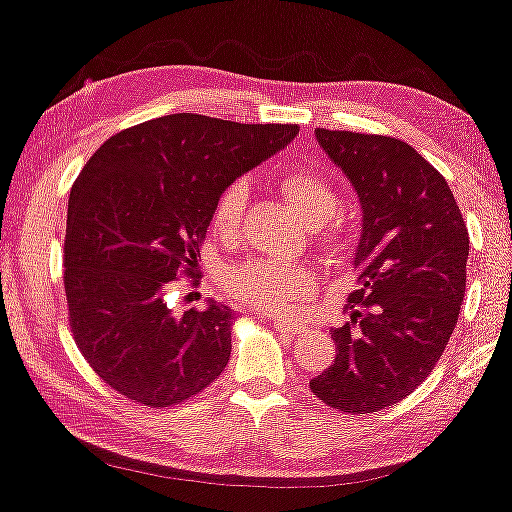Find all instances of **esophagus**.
<instances>
[{
	"instance_id": "34e87169",
	"label": "esophagus",
	"mask_w": 512,
	"mask_h": 512,
	"mask_svg": "<svg viewBox=\"0 0 512 512\" xmlns=\"http://www.w3.org/2000/svg\"><path fill=\"white\" fill-rule=\"evenodd\" d=\"M271 325H274L276 330L288 332V335H302V332H306V325L297 323V320H292V318H283V316L271 318Z\"/></svg>"
}]
</instances>
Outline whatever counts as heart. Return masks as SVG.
I'll use <instances>...</instances> for the list:
<instances>
[{"instance_id":"obj_1","label":"heart","mask_w":512,"mask_h":512,"mask_svg":"<svg viewBox=\"0 0 512 512\" xmlns=\"http://www.w3.org/2000/svg\"><path fill=\"white\" fill-rule=\"evenodd\" d=\"M283 196L302 220L311 227H318L337 215L339 196L337 189L325 175L309 168H288L281 175ZM248 182L234 180L222 189L213 206V231L222 236H234L241 229L245 206H248ZM323 245L327 250H344L346 236L342 227L330 224L323 234ZM227 292L241 302L257 306L264 311H292L313 292V274L304 264H288L274 260H252L236 264L224 278Z\"/></svg>"}]
</instances>
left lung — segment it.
Returning <instances> with one entry per match:
<instances>
[{"label": "left lung", "mask_w": 512, "mask_h": 512, "mask_svg": "<svg viewBox=\"0 0 512 512\" xmlns=\"http://www.w3.org/2000/svg\"><path fill=\"white\" fill-rule=\"evenodd\" d=\"M316 140L358 192L363 234L358 290L330 330L337 356L309 388L332 410L377 412L410 395L452 337L468 229L445 177L407 142L327 128Z\"/></svg>", "instance_id": "1"}]
</instances>
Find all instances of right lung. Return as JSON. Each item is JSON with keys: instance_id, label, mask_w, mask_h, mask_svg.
Instances as JSON below:
<instances>
[{"instance_id": "1", "label": "right lung", "mask_w": 512, "mask_h": 512, "mask_svg": "<svg viewBox=\"0 0 512 512\" xmlns=\"http://www.w3.org/2000/svg\"><path fill=\"white\" fill-rule=\"evenodd\" d=\"M297 133L182 112L112 135L86 161L67 203L65 295L81 356L114 391L170 407L220 377L234 311L175 313L166 295L199 271L222 189Z\"/></svg>"}]
</instances>
